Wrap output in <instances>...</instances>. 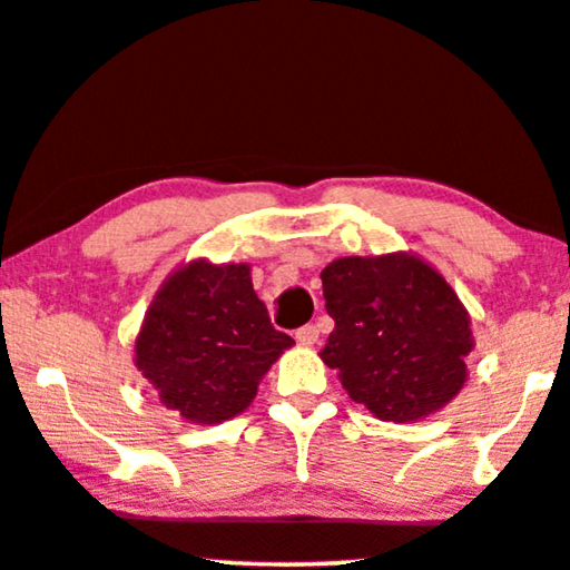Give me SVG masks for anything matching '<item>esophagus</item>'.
I'll return each instance as SVG.
<instances>
[{
	"instance_id": "1",
	"label": "esophagus",
	"mask_w": 570,
	"mask_h": 570,
	"mask_svg": "<svg viewBox=\"0 0 570 570\" xmlns=\"http://www.w3.org/2000/svg\"><path fill=\"white\" fill-rule=\"evenodd\" d=\"M294 338H297L299 344H305V346H313L315 341H317V325H313V323L302 325V328H297V333H294Z\"/></svg>"
}]
</instances>
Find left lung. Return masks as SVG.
Instances as JSON below:
<instances>
[{
  "instance_id": "obj_1",
  "label": "left lung",
  "mask_w": 570,
  "mask_h": 570,
  "mask_svg": "<svg viewBox=\"0 0 570 570\" xmlns=\"http://www.w3.org/2000/svg\"><path fill=\"white\" fill-rule=\"evenodd\" d=\"M336 323L323 362L377 420L412 422L445 406L466 381L469 315L420 257H338L321 273Z\"/></svg>"
}]
</instances>
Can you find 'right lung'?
<instances>
[{"label":"right lung","instance_id":"1","mask_svg":"<svg viewBox=\"0 0 570 570\" xmlns=\"http://www.w3.org/2000/svg\"><path fill=\"white\" fill-rule=\"evenodd\" d=\"M294 338L273 328L247 265L195 261L161 286L135 341V362L164 406L214 424L245 412Z\"/></svg>","mask_w":570,"mask_h":570}]
</instances>
